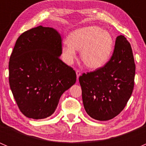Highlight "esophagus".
<instances>
[{"mask_svg": "<svg viewBox=\"0 0 146 146\" xmlns=\"http://www.w3.org/2000/svg\"><path fill=\"white\" fill-rule=\"evenodd\" d=\"M76 76H77V80H78L79 77H80V75H81V73H80V70H76Z\"/></svg>", "mask_w": 146, "mask_h": 146, "instance_id": "obj_1", "label": "esophagus"}]
</instances>
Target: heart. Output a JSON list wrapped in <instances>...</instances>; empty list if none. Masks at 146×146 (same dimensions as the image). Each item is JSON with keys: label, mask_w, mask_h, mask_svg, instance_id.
Listing matches in <instances>:
<instances>
[{"label": "heart", "mask_w": 146, "mask_h": 146, "mask_svg": "<svg viewBox=\"0 0 146 146\" xmlns=\"http://www.w3.org/2000/svg\"><path fill=\"white\" fill-rule=\"evenodd\" d=\"M114 46L112 35L97 26L79 28L69 34L67 44L61 48L62 60L71 65L76 58V50H80L82 62L88 68L97 70L110 61Z\"/></svg>", "instance_id": "heart-1"}]
</instances>
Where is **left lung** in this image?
<instances>
[{"instance_id": "8db88e82", "label": "left lung", "mask_w": 146, "mask_h": 146, "mask_svg": "<svg viewBox=\"0 0 146 146\" xmlns=\"http://www.w3.org/2000/svg\"><path fill=\"white\" fill-rule=\"evenodd\" d=\"M135 72L130 43L123 35L118 36L109 62L79 77L87 114L98 121L110 120L118 115L131 96Z\"/></svg>"}]
</instances>
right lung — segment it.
Listing matches in <instances>:
<instances>
[{"label":"right lung","instance_id":"add662e5","mask_svg":"<svg viewBox=\"0 0 146 146\" xmlns=\"http://www.w3.org/2000/svg\"><path fill=\"white\" fill-rule=\"evenodd\" d=\"M60 34L39 26L22 34L9 61V83L20 111L28 118L42 119L55 111L60 98L76 81L71 67L59 57Z\"/></svg>","mask_w":146,"mask_h":146}]
</instances>
